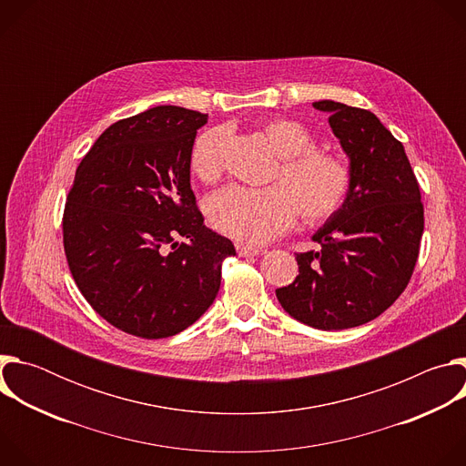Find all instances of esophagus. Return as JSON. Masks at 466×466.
Instances as JSON below:
<instances>
[{"label": "esophagus", "mask_w": 466, "mask_h": 466, "mask_svg": "<svg viewBox=\"0 0 466 466\" xmlns=\"http://www.w3.org/2000/svg\"><path fill=\"white\" fill-rule=\"evenodd\" d=\"M236 250L239 256H258L261 252V248L252 247V245H243V243H236Z\"/></svg>", "instance_id": "34e87169"}]
</instances>
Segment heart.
I'll return each instance as SVG.
<instances>
[{
	"mask_svg": "<svg viewBox=\"0 0 466 466\" xmlns=\"http://www.w3.org/2000/svg\"><path fill=\"white\" fill-rule=\"evenodd\" d=\"M228 130L214 127L193 142L189 166L205 182L223 171V146ZM259 135L282 158L273 178L279 184L259 189L228 186L208 201V218L216 230L245 243H265L282 234L295 219L320 223L336 214L350 191L349 164L331 153L315 149L311 132L293 119H271Z\"/></svg>",
	"mask_w": 466,
	"mask_h": 466,
	"instance_id": "obj_1",
	"label": "heart"
}]
</instances>
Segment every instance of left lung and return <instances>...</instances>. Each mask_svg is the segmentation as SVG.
Wrapping results in <instances>:
<instances>
[{
    "instance_id": "1",
    "label": "left lung",
    "mask_w": 466,
    "mask_h": 466,
    "mask_svg": "<svg viewBox=\"0 0 466 466\" xmlns=\"http://www.w3.org/2000/svg\"><path fill=\"white\" fill-rule=\"evenodd\" d=\"M349 157L350 191L297 254L299 277L277 289L282 308L317 329H345L381 315L406 289L424 232L420 189L406 157L369 110L315 101Z\"/></svg>"
}]
</instances>
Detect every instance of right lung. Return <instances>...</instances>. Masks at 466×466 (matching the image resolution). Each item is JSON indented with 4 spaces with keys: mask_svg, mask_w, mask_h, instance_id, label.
Segmentation results:
<instances>
[{
    "mask_svg": "<svg viewBox=\"0 0 466 466\" xmlns=\"http://www.w3.org/2000/svg\"><path fill=\"white\" fill-rule=\"evenodd\" d=\"M208 114L160 105L116 121L76 171L62 234L83 297L127 334L162 339L201 317L228 238L205 227L189 155Z\"/></svg>",
    "mask_w": 466,
    "mask_h": 466,
    "instance_id": "add662e5",
    "label": "right lung"
}]
</instances>
